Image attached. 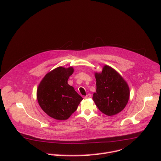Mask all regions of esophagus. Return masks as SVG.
<instances>
[{
  "mask_svg": "<svg viewBox=\"0 0 161 161\" xmlns=\"http://www.w3.org/2000/svg\"><path fill=\"white\" fill-rule=\"evenodd\" d=\"M91 97V94H88L86 96H85V99H89Z\"/></svg>",
  "mask_w": 161,
  "mask_h": 161,
  "instance_id": "esophagus-1",
  "label": "esophagus"
}]
</instances>
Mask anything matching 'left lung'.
<instances>
[{
	"instance_id": "left-lung-1",
	"label": "left lung",
	"mask_w": 161,
	"mask_h": 161,
	"mask_svg": "<svg viewBox=\"0 0 161 161\" xmlns=\"http://www.w3.org/2000/svg\"><path fill=\"white\" fill-rule=\"evenodd\" d=\"M96 92L93 100L99 109L108 116L122 111L127 105L130 91L127 82L115 70L104 65L101 73H96Z\"/></svg>"
}]
</instances>
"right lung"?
<instances>
[{
  "label": "right lung",
  "mask_w": 161,
  "mask_h": 161,
  "mask_svg": "<svg viewBox=\"0 0 161 161\" xmlns=\"http://www.w3.org/2000/svg\"><path fill=\"white\" fill-rule=\"evenodd\" d=\"M74 72L72 67H58L47 73L37 90V99L41 109L50 117L65 120L77 109L83 98L67 83Z\"/></svg>",
  "instance_id": "right-lung-1"
}]
</instances>
